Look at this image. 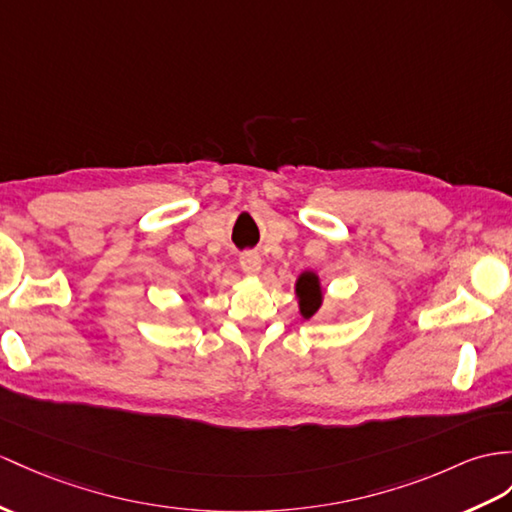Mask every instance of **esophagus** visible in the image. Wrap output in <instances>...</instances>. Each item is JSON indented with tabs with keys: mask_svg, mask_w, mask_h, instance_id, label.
I'll list each match as a JSON object with an SVG mask.
<instances>
[{
	"mask_svg": "<svg viewBox=\"0 0 512 512\" xmlns=\"http://www.w3.org/2000/svg\"><path fill=\"white\" fill-rule=\"evenodd\" d=\"M239 265L247 273V276H256L260 267H263V260H260V256L256 252H243L239 256Z\"/></svg>",
	"mask_w": 512,
	"mask_h": 512,
	"instance_id": "obj_1",
	"label": "esophagus"
}]
</instances>
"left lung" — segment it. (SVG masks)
I'll return each instance as SVG.
<instances>
[{"label":"left lung","instance_id":"8db88e82","mask_svg":"<svg viewBox=\"0 0 512 512\" xmlns=\"http://www.w3.org/2000/svg\"><path fill=\"white\" fill-rule=\"evenodd\" d=\"M295 295L299 299V313H302L304 319H310L317 315V310L321 308L323 302V291H321V282L315 271H304L302 276L295 282Z\"/></svg>","mask_w":512,"mask_h":512}]
</instances>
